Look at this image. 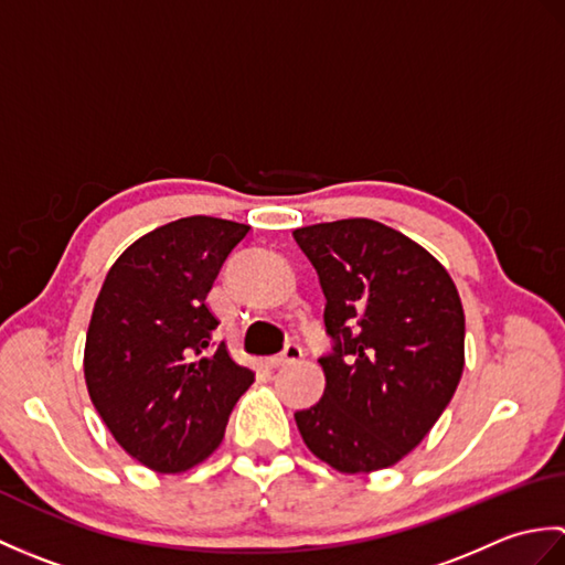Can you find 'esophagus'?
<instances>
[{"instance_id":"1","label":"esophagus","mask_w":565,"mask_h":565,"mask_svg":"<svg viewBox=\"0 0 565 565\" xmlns=\"http://www.w3.org/2000/svg\"><path fill=\"white\" fill-rule=\"evenodd\" d=\"M301 356H303L301 347H298V344H286V350H284L279 356H271V359H269V366H271V369L289 366V364H296Z\"/></svg>"}]
</instances>
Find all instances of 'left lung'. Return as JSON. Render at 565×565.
Listing matches in <instances>:
<instances>
[{
  "instance_id": "obj_1",
  "label": "left lung",
  "mask_w": 565,
  "mask_h": 565,
  "mask_svg": "<svg viewBox=\"0 0 565 565\" xmlns=\"http://www.w3.org/2000/svg\"><path fill=\"white\" fill-rule=\"evenodd\" d=\"M326 294L322 398L298 411L306 447L340 473L398 463L463 374L466 320L447 269L393 227L347 218L294 231Z\"/></svg>"
}]
</instances>
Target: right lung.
Returning a JSON list of instances; mask_svg holds the SVG:
<instances>
[{
  "label": "right lung",
  "mask_w": 565,
  "mask_h": 565,
  "mask_svg": "<svg viewBox=\"0 0 565 565\" xmlns=\"http://www.w3.org/2000/svg\"><path fill=\"white\" fill-rule=\"evenodd\" d=\"M249 225L189 215L138 237L106 274L84 344V381L124 451L182 473L223 441L255 374L213 342L206 296Z\"/></svg>",
  "instance_id": "obj_1"
}]
</instances>
